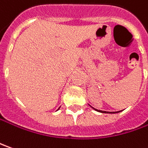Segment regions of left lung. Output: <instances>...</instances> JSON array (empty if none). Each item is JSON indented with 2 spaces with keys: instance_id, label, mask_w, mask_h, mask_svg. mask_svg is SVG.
Masks as SVG:
<instances>
[{
  "instance_id": "obj_1",
  "label": "left lung",
  "mask_w": 148,
  "mask_h": 148,
  "mask_svg": "<svg viewBox=\"0 0 148 148\" xmlns=\"http://www.w3.org/2000/svg\"><path fill=\"white\" fill-rule=\"evenodd\" d=\"M92 108H93V107H92ZM93 109H94L95 110H97V111H98V112H101V113H111V114L113 113V114H115V113H118V112H120V111H118V112H108V111H107V112H106V111H103V110H97V109H95V108H93Z\"/></svg>"
}]
</instances>
